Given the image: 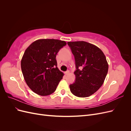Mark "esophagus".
<instances>
[{
	"mask_svg": "<svg viewBox=\"0 0 131 131\" xmlns=\"http://www.w3.org/2000/svg\"><path fill=\"white\" fill-rule=\"evenodd\" d=\"M69 73V70H67V71H66V72H64V74L66 75H68Z\"/></svg>",
	"mask_w": 131,
	"mask_h": 131,
	"instance_id": "obj_1",
	"label": "esophagus"
}]
</instances>
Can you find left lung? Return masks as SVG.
Wrapping results in <instances>:
<instances>
[{
  "mask_svg": "<svg viewBox=\"0 0 131 131\" xmlns=\"http://www.w3.org/2000/svg\"><path fill=\"white\" fill-rule=\"evenodd\" d=\"M75 58V82L69 85L75 96L88 97L103 85L108 73V64L102 51L85 41L68 42Z\"/></svg>",
  "mask_w": 131,
  "mask_h": 131,
  "instance_id": "8db88e82",
  "label": "left lung"
}]
</instances>
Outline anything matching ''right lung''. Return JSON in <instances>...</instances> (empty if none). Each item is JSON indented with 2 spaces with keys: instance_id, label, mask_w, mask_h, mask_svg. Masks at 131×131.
<instances>
[{
  "instance_id": "1",
  "label": "right lung",
  "mask_w": 131,
  "mask_h": 131,
  "mask_svg": "<svg viewBox=\"0 0 131 131\" xmlns=\"http://www.w3.org/2000/svg\"><path fill=\"white\" fill-rule=\"evenodd\" d=\"M67 43L57 39H39L26 50L21 66L29 88L40 96H47L56 90L63 73L57 67L56 55Z\"/></svg>"
}]
</instances>
